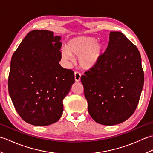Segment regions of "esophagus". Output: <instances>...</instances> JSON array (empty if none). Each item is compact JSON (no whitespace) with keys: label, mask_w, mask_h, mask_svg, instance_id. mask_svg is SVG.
I'll list each match as a JSON object with an SVG mask.
<instances>
[{"label":"esophagus","mask_w":153,"mask_h":153,"mask_svg":"<svg viewBox=\"0 0 153 153\" xmlns=\"http://www.w3.org/2000/svg\"><path fill=\"white\" fill-rule=\"evenodd\" d=\"M74 78H75V81H76V82H80L81 74L79 72H77V71H76V72L74 73Z\"/></svg>","instance_id":"esophagus-1"}]
</instances>
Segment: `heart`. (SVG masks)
Listing matches in <instances>:
<instances>
[{"mask_svg": "<svg viewBox=\"0 0 153 153\" xmlns=\"http://www.w3.org/2000/svg\"><path fill=\"white\" fill-rule=\"evenodd\" d=\"M66 50L62 51L64 60H70L71 56H78L77 62L84 70H90L96 66L101 60L105 46L93 37L79 36L67 42Z\"/></svg>", "mask_w": 153, "mask_h": 153, "instance_id": "obj_1", "label": "heart"}]
</instances>
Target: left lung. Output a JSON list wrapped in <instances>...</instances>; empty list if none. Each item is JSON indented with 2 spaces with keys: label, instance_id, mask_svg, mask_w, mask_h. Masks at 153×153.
<instances>
[{
  "label": "left lung",
  "instance_id": "1",
  "mask_svg": "<svg viewBox=\"0 0 153 153\" xmlns=\"http://www.w3.org/2000/svg\"><path fill=\"white\" fill-rule=\"evenodd\" d=\"M81 81L89 113L96 122H123L135 112L144 84L139 50L121 32L111 31L101 60Z\"/></svg>",
  "mask_w": 153,
  "mask_h": 153
}]
</instances>
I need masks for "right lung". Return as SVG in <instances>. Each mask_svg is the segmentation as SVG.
<instances>
[{
  "instance_id": "obj_1",
  "label": "right lung",
  "mask_w": 153,
  "mask_h": 153,
  "mask_svg": "<svg viewBox=\"0 0 153 153\" xmlns=\"http://www.w3.org/2000/svg\"><path fill=\"white\" fill-rule=\"evenodd\" d=\"M61 37L53 31H30L13 54L8 92L16 111L30 124L56 122L63 99L75 82L74 71L62 67Z\"/></svg>"
}]
</instances>
